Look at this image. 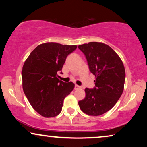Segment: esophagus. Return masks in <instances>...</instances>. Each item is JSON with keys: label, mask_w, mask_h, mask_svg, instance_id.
Wrapping results in <instances>:
<instances>
[{"label": "esophagus", "mask_w": 147, "mask_h": 147, "mask_svg": "<svg viewBox=\"0 0 147 147\" xmlns=\"http://www.w3.org/2000/svg\"><path fill=\"white\" fill-rule=\"evenodd\" d=\"M75 88V90H77V89H78V88H80V86L77 85V84H76L75 88Z\"/></svg>", "instance_id": "1"}]
</instances>
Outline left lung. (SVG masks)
<instances>
[{
	"instance_id": "obj_1",
	"label": "left lung",
	"mask_w": 147,
	"mask_h": 147,
	"mask_svg": "<svg viewBox=\"0 0 147 147\" xmlns=\"http://www.w3.org/2000/svg\"><path fill=\"white\" fill-rule=\"evenodd\" d=\"M95 76V87L86 88V97L78 102L82 112L100 116L115 105L124 90L125 69L118 54L109 45L90 42L78 45Z\"/></svg>"
}]
</instances>
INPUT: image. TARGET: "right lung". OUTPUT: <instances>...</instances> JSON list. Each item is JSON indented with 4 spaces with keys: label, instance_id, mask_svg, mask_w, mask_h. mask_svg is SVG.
<instances>
[{
    "label": "right lung",
    "instance_id": "add662e5",
    "mask_svg": "<svg viewBox=\"0 0 147 147\" xmlns=\"http://www.w3.org/2000/svg\"><path fill=\"white\" fill-rule=\"evenodd\" d=\"M77 45L45 43L30 53L22 69L23 89L33 109L46 118L57 116L63 100L74 88V84L57 78L66 57Z\"/></svg>",
    "mask_w": 147,
    "mask_h": 147
}]
</instances>
